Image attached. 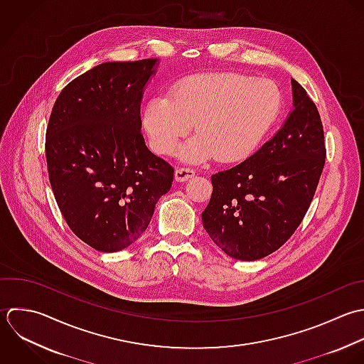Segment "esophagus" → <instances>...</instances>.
I'll list each match as a JSON object with an SVG mask.
<instances>
[{
    "label": "esophagus",
    "mask_w": 364,
    "mask_h": 364,
    "mask_svg": "<svg viewBox=\"0 0 364 364\" xmlns=\"http://www.w3.org/2000/svg\"><path fill=\"white\" fill-rule=\"evenodd\" d=\"M196 176V170L190 168V167H177L176 168V173H174V178L176 181H187L190 178H193Z\"/></svg>",
    "instance_id": "1"
}]
</instances>
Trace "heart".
<instances>
[{"label":"heart","mask_w":364,"mask_h":364,"mask_svg":"<svg viewBox=\"0 0 364 364\" xmlns=\"http://www.w3.org/2000/svg\"><path fill=\"white\" fill-rule=\"evenodd\" d=\"M284 107L279 87L242 73L196 76L171 95L154 97L144 110L151 147L170 154L196 124L197 136L181 150L186 161L213 157L224 163L250 157L272 132Z\"/></svg>","instance_id":"b5f03b06"}]
</instances>
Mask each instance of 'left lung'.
I'll list each match as a JSON object with an SVG mask.
<instances>
[{
	"label": "left lung",
	"instance_id": "1",
	"mask_svg": "<svg viewBox=\"0 0 364 364\" xmlns=\"http://www.w3.org/2000/svg\"><path fill=\"white\" fill-rule=\"evenodd\" d=\"M294 110L279 132L232 168L211 176L203 225L227 255L257 261L301 225L323 171L326 147L316 105L292 79Z\"/></svg>",
	"mask_w": 364,
	"mask_h": 364
}]
</instances>
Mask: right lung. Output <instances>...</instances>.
<instances>
[{"label": "right lung", "mask_w": 364, "mask_h": 364, "mask_svg": "<svg viewBox=\"0 0 364 364\" xmlns=\"http://www.w3.org/2000/svg\"><path fill=\"white\" fill-rule=\"evenodd\" d=\"M156 60L92 68L62 89L49 116L45 154L55 200L73 234L100 252L133 244L171 188L174 168L140 132Z\"/></svg>", "instance_id": "obj_1"}]
</instances>
